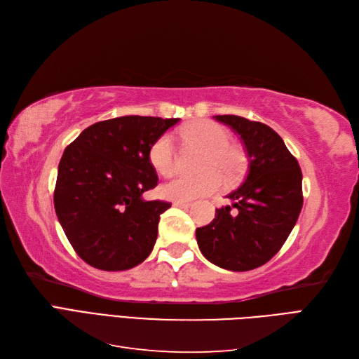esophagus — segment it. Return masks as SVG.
<instances>
[{
	"label": "esophagus",
	"instance_id": "obj_1",
	"mask_svg": "<svg viewBox=\"0 0 359 359\" xmlns=\"http://www.w3.org/2000/svg\"><path fill=\"white\" fill-rule=\"evenodd\" d=\"M173 205L178 206V208H189V206H190L191 203H190V202H186V201H177V202H173Z\"/></svg>",
	"mask_w": 359,
	"mask_h": 359
}]
</instances>
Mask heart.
I'll return each instance as SVG.
<instances>
[{"mask_svg": "<svg viewBox=\"0 0 359 359\" xmlns=\"http://www.w3.org/2000/svg\"><path fill=\"white\" fill-rule=\"evenodd\" d=\"M180 136L194 145L205 149L201 158L198 175H181L163 184L160 194L169 201H190L203 196L220 187L222 175L232 181L243 169L244 157L241 149L229 142L227 130L208 119H199L184 127ZM148 160L154 170L163 177H169L175 170V153L172 139L168 135L157 137L148 149Z\"/></svg>", "mask_w": 359, "mask_h": 359, "instance_id": "heart-1", "label": "heart"}]
</instances>
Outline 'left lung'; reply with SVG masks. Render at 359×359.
Masks as SVG:
<instances>
[{
    "instance_id": "obj_1",
    "label": "left lung",
    "mask_w": 359,
    "mask_h": 359,
    "mask_svg": "<svg viewBox=\"0 0 359 359\" xmlns=\"http://www.w3.org/2000/svg\"><path fill=\"white\" fill-rule=\"evenodd\" d=\"M214 118L241 137L248 168L244 182L227 194L232 206L215 210V219L196 229V240L210 262L241 273L266 264L286 243L302 208V173L266 124L236 115Z\"/></svg>"
}]
</instances>
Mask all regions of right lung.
I'll return each mask as SVG.
<instances>
[{
  "instance_id": "obj_1",
  "label": "right lung",
  "mask_w": 359,
  "mask_h": 359,
  "mask_svg": "<svg viewBox=\"0 0 359 359\" xmlns=\"http://www.w3.org/2000/svg\"><path fill=\"white\" fill-rule=\"evenodd\" d=\"M180 118L118 116L85 128L66 148L53 191L55 212L74 252L103 271L130 269L153 252L169 202L145 201L158 177L151 144Z\"/></svg>"
}]
</instances>
